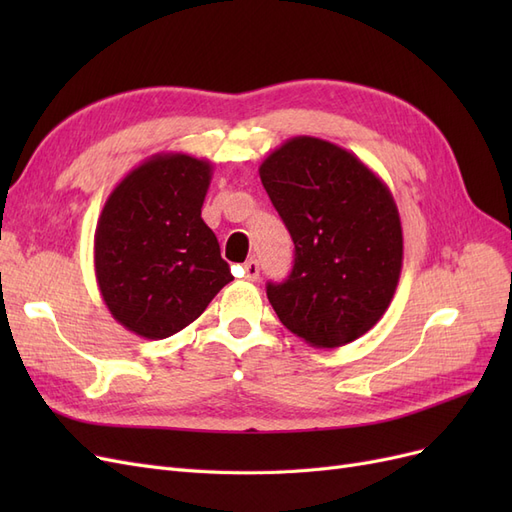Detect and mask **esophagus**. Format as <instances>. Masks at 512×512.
Listing matches in <instances>:
<instances>
[{"label": "esophagus", "instance_id": "esophagus-1", "mask_svg": "<svg viewBox=\"0 0 512 512\" xmlns=\"http://www.w3.org/2000/svg\"><path fill=\"white\" fill-rule=\"evenodd\" d=\"M258 275H260V267H258V262L252 258V260H247L245 265H243V280H247V282H256L258 280Z\"/></svg>", "mask_w": 512, "mask_h": 512}]
</instances>
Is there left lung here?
<instances>
[{
	"mask_svg": "<svg viewBox=\"0 0 512 512\" xmlns=\"http://www.w3.org/2000/svg\"><path fill=\"white\" fill-rule=\"evenodd\" d=\"M258 173L294 241L288 280L267 284L277 318L314 348L354 342L389 309L404 262L389 185L316 136L290 138Z\"/></svg>",
	"mask_w": 512,
	"mask_h": 512,
	"instance_id": "left-lung-1",
	"label": "left lung"
}]
</instances>
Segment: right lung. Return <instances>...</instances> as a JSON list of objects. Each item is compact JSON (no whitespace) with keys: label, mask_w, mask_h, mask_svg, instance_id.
<instances>
[{"label":"right lung","mask_w":512,"mask_h":512,"mask_svg":"<svg viewBox=\"0 0 512 512\" xmlns=\"http://www.w3.org/2000/svg\"><path fill=\"white\" fill-rule=\"evenodd\" d=\"M213 166L188 153H156L123 177L96 226V280L128 331L164 339L205 312L232 275L200 218Z\"/></svg>","instance_id":"add662e5"}]
</instances>
